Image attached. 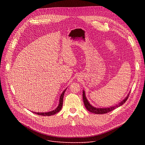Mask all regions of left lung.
<instances>
[{
	"label": "left lung",
	"mask_w": 145,
	"mask_h": 145,
	"mask_svg": "<svg viewBox=\"0 0 145 145\" xmlns=\"http://www.w3.org/2000/svg\"><path fill=\"white\" fill-rule=\"evenodd\" d=\"M129 94L128 95V96L126 97V98L123 100L121 102H120V103H119L118 105L115 106H113V107H109V108H95L93 107V106H92L89 103L86 97V95H85V92L84 91H83V92H82V98H83V101H84V105H85V107H86V108L91 112H92V113H94V114H106V113H108L109 112H111V111L115 110V108H118V107H120L122 105H123L124 103H125L126 100H127V99L129 98Z\"/></svg>",
	"instance_id": "obj_1"
}]
</instances>
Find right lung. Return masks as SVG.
<instances>
[{
  "label": "right lung",
  "instance_id": "add662e5",
  "mask_svg": "<svg viewBox=\"0 0 145 145\" xmlns=\"http://www.w3.org/2000/svg\"><path fill=\"white\" fill-rule=\"evenodd\" d=\"M67 89H65L63 92L62 93V94L61 95V96H60V99H59V105L57 107V108L52 111H50V112H34L35 114H37V115H42V116H51V115H54L56 114H57V112H58L61 110V108L62 107H63V97H64V93L65 92Z\"/></svg>",
  "mask_w": 145,
  "mask_h": 145
}]
</instances>
